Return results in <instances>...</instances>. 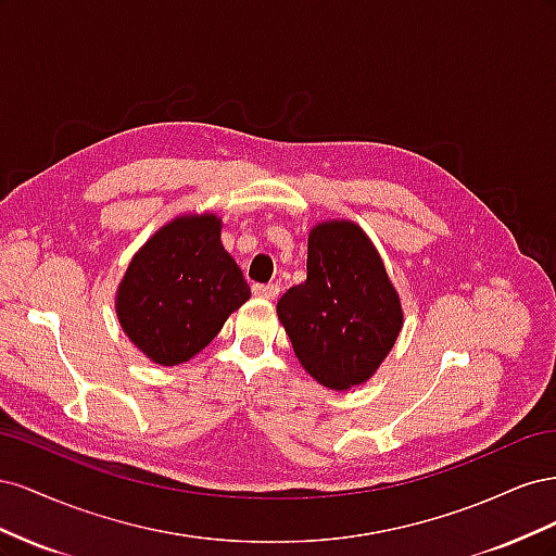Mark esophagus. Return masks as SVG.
<instances>
[{"instance_id":"obj_1","label":"esophagus","mask_w":556,"mask_h":556,"mask_svg":"<svg viewBox=\"0 0 556 556\" xmlns=\"http://www.w3.org/2000/svg\"><path fill=\"white\" fill-rule=\"evenodd\" d=\"M252 294H255V296H262V299H278V294H280V285H278V282L252 285Z\"/></svg>"}]
</instances>
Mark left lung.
Returning a JSON list of instances; mask_svg holds the SVG:
<instances>
[{"label": "left lung", "instance_id": "8db88e82", "mask_svg": "<svg viewBox=\"0 0 556 556\" xmlns=\"http://www.w3.org/2000/svg\"><path fill=\"white\" fill-rule=\"evenodd\" d=\"M308 278L278 301L301 366L348 390L374 376L392 350L403 313L382 260L352 223H323L308 237Z\"/></svg>", "mask_w": 556, "mask_h": 556}]
</instances>
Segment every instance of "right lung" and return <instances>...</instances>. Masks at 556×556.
<instances>
[{
    "instance_id": "right-lung-1",
    "label": "right lung",
    "mask_w": 556,
    "mask_h": 556,
    "mask_svg": "<svg viewBox=\"0 0 556 556\" xmlns=\"http://www.w3.org/2000/svg\"><path fill=\"white\" fill-rule=\"evenodd\" d=\"M248 299L241 268L220 243V220L188 215L162 227L131 260L117 317L148 359L174 366L204 350Z\"/></svg>"
}]
</instances>
